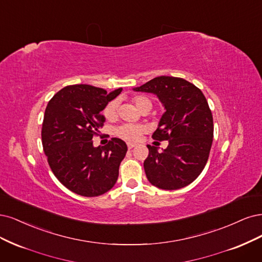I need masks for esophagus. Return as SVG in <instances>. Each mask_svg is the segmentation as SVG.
<instances>
[{"instance_id":"34e87169","label":"esophagus","mask_w":262,"mask_h":262,"mask_svg":"<svg viewBox=\"0 0 262 262\" xmlns=\"http://www.w3.org/2000/svg\"><path fill=\"white\" fill-rule=\"evenodd\" d=\"M127 147H128V149H133V148L136 147V145H135V143H133V142H127Z\"/></svg>"}]
</instances>
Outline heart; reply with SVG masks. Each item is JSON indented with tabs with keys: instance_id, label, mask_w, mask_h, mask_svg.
<instances>
[{
	"instance_id": "obj_1",
	"label": "heart",
	"mask_w": 262,
	"mask_h": 262,
	"mask_svg": "<svg viewBox=\"0 0 262 262\" xmlns=\"http://www.w3.org/2000/svg\"><path fill=\"white\" fill-rule=\"evenodd\" d=\"M134 103L136 104V106L140 110L145 108L148 105H152L151 104V101L145 97H135L134 98ZM116 111H117V101L116 100H112L105 105L104 110H103V114L105 116V119L107 120H112L116 115ZM143 126L141 125H136V124H123L121 125L120 127H117L115 129V134L117 136H120L123 139L126 140H137L140 135L143 132Z\"/></svg>"
}]
</instances>
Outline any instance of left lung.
Masks as SVG:
<instances>
[{
    "label": "left lung",
    "mask_w": 262,
    "mask_h": 262,
    "mask_svg": "<svg viewBox=\"0 0 262 262\" xmlns=\"http://www.w3.org/2000/svg\"><path fill=\"white\" fill-rule=\"evenodd\" d=\"M133 90L156 95L165 110L152 138L167 140L168 146L162 152L147 146L148 181L166 190L187 186L205 168L212 146L213 119L206 97L189 81L172 76H159Z\"/></svg>",
    "instance_id": "left-lung-1"
}]
</instances>
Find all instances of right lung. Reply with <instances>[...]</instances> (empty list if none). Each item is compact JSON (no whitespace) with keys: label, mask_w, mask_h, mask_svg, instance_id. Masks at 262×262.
Masks as SVG:
<instances>
[{"label":"right lung","mask_w":262,"mask_h":262,"mask_svg":"<svg viewBox=\"0 0 262 262\" xmlns=\"http://www.w3.org/2000/svg\"><path fill=\"white\" fill-rule=\"evenodd\" d=\"M90 85L61 89L49 101L42 124V146L50 167L66 188L85 197L103 195L119 177L127 146L112 138L95 147L94 138L105 122V105L122 92Z\"/></svg>","instance_id":"add662e5"}]
</instances>
